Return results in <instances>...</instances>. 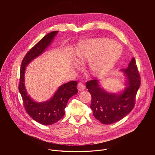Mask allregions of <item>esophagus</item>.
Wrapping results in <instances>:
<instances>
[{
	"label": "esophagus",
	"mask_w": 155,
	"mask_h": 155,
	"mask_svg": "<svg viewBox=\"0 0 155 155\" xmlns=\"http://www.w3.org/2000/svg\"><path fill=\"white\" fill-rule=\"evenodd\" d=\"M77 88H78V91H83V90H85V86H84V85L81 82H80V83H78V84Z\"/></svg>",
	"instance_id": "34e87169"
}]
</instances>
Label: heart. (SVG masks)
I'll return each instance as SVG.
<instances>
[{
    "mask_svg": "<svg viewBox=\"0 0 155 155\" xmlns=\"http://www.w3.org/2000/svg\"><path fill=\"white\" fill-rule=\"evenodd\" d=\"M121 45L107 38L84 41L74 51L80 61H89V68L96 75H105L111 71L120 58Z\"/></svg>",
    "mask_w": 155,
    "mask_h": 155,
    "instance_id": "b5f03b06",
    "label": "heart"
}]
</instances>
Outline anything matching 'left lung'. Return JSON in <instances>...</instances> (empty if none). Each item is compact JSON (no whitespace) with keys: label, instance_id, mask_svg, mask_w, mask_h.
Here are the masks:
<instances>
[{"label":"left lung","instance_id":"8db88e82","mask_svg":"<svg viewBox=\"0 0 155 155\" xmlns=\"http://www.w3.org/2000/svg\"><path fill=\"white\" fill-rule=\"evenodd\" d=\"M127 78V86L123 93H109L100 87L97 80L86 83L87 91L91 95L90 105L94 117L101 123L110 124L117 122L133 109L137 91L140 86V77L133 58L127 69H123Z\"/></svg>","mask_w":155,"mask_h":155}]
</instances>
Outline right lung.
Wrapping results in <instances>:
<instances>
[{
    "label": "right lung",
    "mask_w": 155,
    "mask_h": 155,
    "mask_svg": "<svg viewBox=\"0 0 155 155\" xmlns=\"http://www.w3.org/2000/svg\"><path fill=\"white\" fill-rule=\"evenodd\" d=\"M58 31L51 32L43 37L24 57L21 63L18 89L28 114L35 121L43 125H51L61 120L65 114L64 109L69 99L78 93L77 82L66 83L58 89L54 96L45 102H36L27 93L25 86L26 67L34 59L41 54L50 45Z\"/></svg>",
    "instance_id": "right-lung-1"
}]
</instances>
